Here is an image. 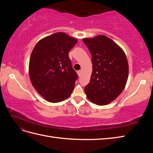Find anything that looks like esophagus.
Masks as SVG:
<instances>
[{
  "instance_id": "1",
  "label": "esophagus",
  "mask_w": 153,
  "mask_h": 153,
  "mask_svg": "<svg viewBox=\"0 0 153 153\" xmlns=\"http://www.w3.org/2000/svg\"><path fill=\"white\" fill-rule=\"evenodd\" d=\"M77 73H78V75L80 76H81V73H82V71L79 70V71H77Z\"/></svg>"
}]
</instances>
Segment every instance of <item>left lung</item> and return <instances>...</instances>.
Returning a JSON list of instances; mask_svg holds the SVG:
<instances>
[{
  "label": "left lung",
  "mask_w": 153,
  "mask_h": 153,
  "mask_svg": "<svg viewBox=\"0 0 153 153\" xmlns=\"http://www.w3.org/2000/svg\"><path fill=\"white\" fill-rule=\"evenodd\" d=\"M89 48L92 72L85 87L87 98L98 105H105L115 100L127 82L129 68L124 51L114 41L103 35L84 38Z\"/></svg>",
  "instance_id": "obj_1"
}]
</instances>
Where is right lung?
Returning <instances> with one entry per match:
<instances>
[{
	"mask_svg": "<svg viewBox=\"0 0 153 153\" xmlns=\"http://www.w3.org/2000/svg\"><path fill=\"white\" fill-rule=\"evenodd\" d=\"M77 40L57 32L40 40L32 50L29 66L32 85L49 102L58 103L71 94L78 78L69 52Z\"/></svg>",
	"mask_w": 153,
	"mask_h": 153,
	"instance_id": "1",
	"label": "right lung"
}]
</instances>
